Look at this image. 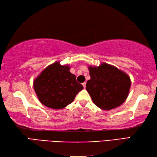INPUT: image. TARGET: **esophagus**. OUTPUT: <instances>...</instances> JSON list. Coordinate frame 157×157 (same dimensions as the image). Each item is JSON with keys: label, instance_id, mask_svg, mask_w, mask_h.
Listing matches in <instances>:
<instances>
[{"label": "esophagus", "instance_id": "esophagus-1", "mask_svg": "<svg viewBox=\"0 0 157 157\" xmlns=\"http://www.w3.org/2000/svg\"><path fill=\"white\" fill-rule=\"evenodd\" d=\"M82 85H83V86H84V88H86V82H84V83H83Z\"/></svg>", "mask_w": 157, "mask_h": 157}]
</instances>
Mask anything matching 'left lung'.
Instances as JSON below:
<instances>
[{
	"label": "left lung",
	"instance_id": "8db88e82",
	"mask_svg": "<svg viewBox=\"0 0 157 157\" xmlns=\"http://www.w3.org/2000/svg\"><path fill=\"white\" fill-rule=\"evenodd\" d=\"M89 71L91 79L86 83V90L98 107L110 110L125 102L131 86L126 73L106 63L89 67Z\"/></svg>",
	"mask_w": 157,
	"mask_h": 157
}]
</instances>
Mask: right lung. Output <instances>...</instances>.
Segmentation results:
<instances>
[{
	"mask_svg": "<svg viewBox=\"0 0 157 157\" xmlns=\"http://www.w3.org/2000/svg\"><path fill=\"white\" fill-rule=\"evenodd\" d=\"M34 88L43 105L54 109H63L73 101L84 88L69 71V66L53 63L43 71L34 82Z\"/></svg>",
	"mask_w": 157,
	"mask_h": 157,
	"instance_id": "1",
	"label": "right lung"
}]
</instances>
